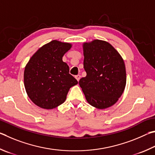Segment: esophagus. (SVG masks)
Wrapping results in <instances>:
<instances>
[{"instance_id":"1","label":"esophagus","mask_w":155,"mask_h":155,"mask_svg":"<svg viewBox=\"0 0 155 155\" xmlns=\"http://www.w3.org/2000/svg\"><path fill=\"white\" fill-rule=\"evenodd\" d=\"M80 78H81V75H75V78H76V80H77L78 81H79V80H80Z\"/></svg>"}]
</instances>
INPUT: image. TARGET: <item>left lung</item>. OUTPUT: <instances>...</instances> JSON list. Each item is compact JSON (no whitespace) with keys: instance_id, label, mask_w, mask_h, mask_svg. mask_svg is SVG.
Returning <instances> with one entry per match:
<instances>
[{"instance_id":"1","label":"left lung","mask_w":155,"mask_h":155,"mask_svg":"<svg viewBox=\"0 0 155 155\" xmlns=\"http://www.w3.org/2000/svg\"><path fill=\"white\" fill-rule=\"evenodd\" d=\"M84 68L86 76L79 84L87 101L98 109L112 106L126 85V69L121 56L109 43L94 40L85 43Z\"/></svg>"}]
</instances>
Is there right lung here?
<instances>
[{"label": "right lung", "mask_w": 155, "mask_h": 155, "mask_svg": "<svg viewBox=\"0 0 155 155\" xmlns=\"http://www.w3.org/2000/svg\"><path fill=\"white\" fill-rule=\"evenodd\" d=\"M71 48L70 43L51 41L39 49L26 64L24 86L37 106L50 110L61 105L69 88L78 83L62 61V56Z\"/></svg>", "instance_id": "1"}]
</instances>
